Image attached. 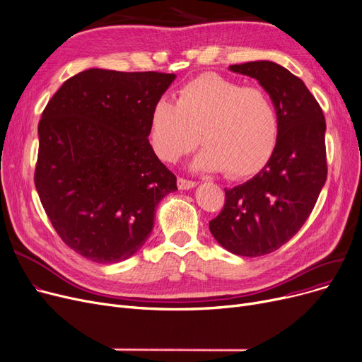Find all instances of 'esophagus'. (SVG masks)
Masks as SVG:
<instances>
[{"instance_id":"34e87169","label":"esophagus","mask_w":362,"mask_h":362,"mask_svg":"<svg viewBox=\"0 0 362 362\" xmlns=\"http://www.w3.org/2000/svg\"><path fill=\"white\" fill-rule=\"evenodd\" d=\"M177 186H179V189L186 191V189H192L194 186H197V183H195L194 180H187V179L179 177V179H177Z\"/></svg>"}]
</instances>
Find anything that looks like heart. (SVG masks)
<instances>
[{"instance_id": "heart-1", "label": "heart", "mask_w": 362, "mask_h": 362, "mask_svg": "<svg viewBox=\"0 0 362 362\" xmlns=\"http://www.w3.org/2000/svg\"><path fill=\"white\" fill-rule=\"evenodd\" d=\"M278 115L268 94L218 74H204L177 91L176 103L161 98L149 117V142L163 161L175 163L199 142L195 167L223 170L229 179L257 173L275 149Z\"/></svg>"}]
</instances>
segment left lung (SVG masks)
I'll return each instance as SVG.
<instances>
[{
  "mask_svg": "<svg viewBox=\"0 0 362 362\" xmlns=\"http://www.w3.org/2000/svg\"><path fill=\"white\" fill-rule=\"evenodd\" d=\"M229 69L268 91L279 130L269 161L253 179L225 189L223 210L209 226L230 253L259 257L290 241L315 207L327 179L325 118L305 83L281 65L257 60Z\"/></svg>",
  "mask_w": 362,
  "mask_h": 362,
  "instance_id": "obj_1",
  "label": "left lung"
}]
</instances>
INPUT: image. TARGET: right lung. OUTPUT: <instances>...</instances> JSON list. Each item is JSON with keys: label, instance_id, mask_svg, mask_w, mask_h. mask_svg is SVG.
<instances>
[{"label": "right lung", "instance_id": "obj_1", "mask_svg": "<svg viewBox=\"0 0 362 362\" xmlns=\"http://www.w3.org/2000/svg\"><path fill=\"white\" fill-rule=\"evenodd\" d=\"M175 74L87 69L66 80L38 124L35 187L57 235L83 257H132L155 207L177 191L155 155L149 117Z\"/></svg>", "mask_w": 362, "mask_h": 362}]
</instances>
